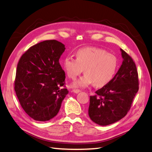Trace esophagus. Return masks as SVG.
Instances as JSON below:
<instances>
[{
    "mask_svg": "<svg viewBox=\"0 0 152 152\" xmlns=\"http://www.w3.org/2000/svg\"><path fill=\"white\" fill-rule=\"evenodd\" d=\"M72 92H74V93H75V94H78V93H79L80 92V90H77V89H73L72 90Z\"/></svg>",
    "mask_w": 152,
    "mask_h": 152,
    "instance_id": "1",
    "label": "esophagus"
}]
</instances>
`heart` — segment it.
Masks as SVG:
<instances>
[{
	"mask_svg": "<svg viewBox=\"0 0 152 152\" xmlns=\"http://www.w3.org/2000/svg\"><path fill=\"white\" fill-rule=\"evenodd\" d=\"M76 58L67 56L63 61L67 76L73 80L85 69V75L72 85L75 88H85L93 83L97 87L106 85L112 80L118 68L116 57L101 48H81L77 50Z\"/></svg>",
	"mask_w": 152,
	"mask_h": 152,
	"instance_id": "heart-1",
	"label": "heart"
}]
</instances>
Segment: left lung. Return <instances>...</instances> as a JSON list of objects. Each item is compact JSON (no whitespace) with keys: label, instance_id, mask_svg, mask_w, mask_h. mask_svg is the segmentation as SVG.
I'll return each instance as SVG.
<instances>
[{"label":"left lung","instance_id":"1","mask_svg":"<svg viewBox=\"0 0 152 152\" xmlns=\"http://www.w3.org/2000/svg\"><path fill=\"white\" fill-rule=\"evenodd\" d=\"M123 62L112 80L90 96L88 115L94 123L108 126L126 115L139 90V77L132 58L120 49Z\"/></svg>","mask_w":152,"mask_h":152}]
</instances>
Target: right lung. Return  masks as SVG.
<instances>
[{
	"label": "right lung",
	"instance_id": "obj_1",
	"mask_svg": "<svg viewBox=\"0 0 152 152\" xmlns=\"http://www.w3.org/2000/svg\"><path fill=\"white\" fill-rule=\"evenodd\" d=\"M65 45L46 40L32 46L20 58L16 71V95L22 108L36 121L45 122L57 115L68 94L65 72L59 63Z\"/></svg>",
	"mask_w": 152,
	"mask_h": 152
}]
</instances>
